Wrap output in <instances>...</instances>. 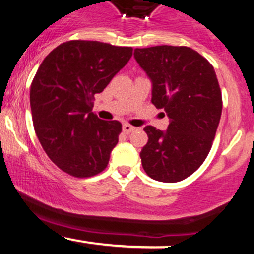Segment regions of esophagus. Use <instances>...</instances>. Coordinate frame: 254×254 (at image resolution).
Masks as SVG:
<instances>
[{"label":"esophagus","instance_id":"1","mask_svg":"<svg viewBox=\"0 0 254 254\" xmlns=\"http://www.w3.org/2000/svg\"><path fill=\"white\" fill-rule=\"evenodd\" d=\"M135 130V127H132V125H130V124H123V132L124 133H130L131 131H133Z\"/></svg>","mask_w":254,"mask_h":254}]
</instances>
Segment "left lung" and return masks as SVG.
<instances>
[{
  "mask_svg": "<svg viewBox=\"0 0 254 254\" xmlns=\"http://www.w3.org/2000/svg\"><path fill=\"white\" fill-rule=\"evenodd\" d=\"M133 56L151 82V103L170 118L166 131L144 127L142 166L157 182H180L206 159L220 123L222 95L214 66L186 46L135 49Z\"/></svg>",
  "mask_w": 254,
  "mask_h": 254,
  "instance_id": "obj_1",
  "label": "left lung"
}]
</instances>
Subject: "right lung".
<instances>
[{
    "label": "right lung",
    "mask_w": 254,
    "mask_h": 254,
    "mask_svg": "<svg viewBox=\"0 0 254 254\" xmlns=\"http://www.w3.org/2000/svg\"><path fill=\"white\" fill-rule=\"evenodd\" d=\"M132 56V48L70 40L52 50L31 84L30 103L37 137L57 167L88 178L107 167L122 124L92 112L93 98Z\"/></svg>",
    "instance_id": "obj_1"
}]
</instances>
